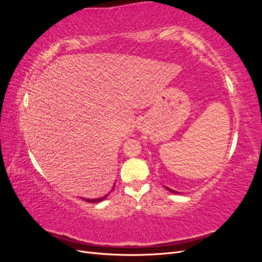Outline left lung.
Returning <instances> with one entry per match:
<instances>
[{
    "label": "left lung",
    "instance_id": "1",
    "mask_svg": "<svg viewBox=\"0 0 262 262\" xmlns=\"http://www.w3.org/2000/svg\"><path fill=\"white\" fill-rule=\"evenodd\" d=\"M167 189L169 190V191H170V192H173V193H178V192H176V191H173V190H171V189H169V188H167Z\"/></svg>",
    "mask_w": 262,
    "mask_h": 262
}]
</instances>
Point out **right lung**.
I'll list each match as a JSON object with an SVG mask.
<instances>
[{"label":"right lung","instance_id":"1","mask_svg":"<svg viewBox=\"0 0 262 262\" xmlns=\"http://www.w3.org/2000/svg\"><path fill=\"white\" fill-rule=\"evenodd\" d=\"M107 196H108V194L105 195V196H102V198H99V199H84V200L86 202H90V203H96V202H100V201H102L104 199H106Z\"/></svg>","mask_w":262,"mask_h":262}]
</instances>
